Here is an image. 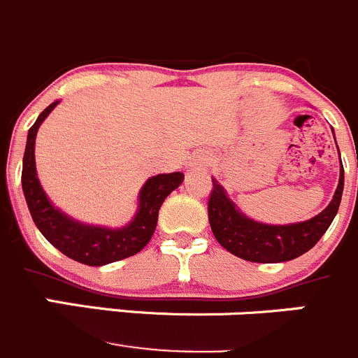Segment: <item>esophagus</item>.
I'll return each mask as SVG.
<instances>
[{"label":"esophagus","mask_w":358,"mask_h":358,"mask_svg":"<svg viewBox=\"0 0 358 358\" xmlns=\"http://www.w3.org/2000/svg\"><path fill=\"white\" fill-rule=\"evenodd\" d=\"M206 168H208V159H206V155H203V154L194 155V157L190 159L189 166H187V169H189L190 173L206 171Z\"/></svg>","instance_id":"esophagus-1"}]
</instances>
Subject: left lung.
<instances>
[{"label": "left lung", "instance_id": "8db88e82", "mask_svg": "<svg viewBox=\"0 0 358 358\" xmlns=\"http://www.w3.org/2000/svg\"><path fill=\"white\" fill-rule=\"evenodd\" d=\"M211 180H213V190L208 201V218L217 241L239 259L250 262L275 264L297 259L313 248L318 239L325 234L339 210L343 189H345V169L341 164L338 189L324 211L315 215L310 220L285 225L264 224L246 217L227 196L224 187L215 178Z\"/></svg>", "mask_w": 358, "mask_h": 358}]
</instances>
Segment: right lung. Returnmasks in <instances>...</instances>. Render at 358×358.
<instances>
[{
	"label": "right lung",
	"instance_id": "add662e5",
	"mask_svg": "<svg viewBox=\"0 0 358 358\" xmlns=\"http://www.w3.org/2000/svg\"><path fill=\"white\" fill-rule=\"evenodd\" d=\"M61 101H54L38 115L27 133L22 159V192L34 225L48 243L76 262L87 266H105L141 252L150 241L157 225L159 210L166 197L178 189L183 173H161L150 176L138 194V210L133 220L124 227H105L80 222L59 210L45 194L34 162V140L41 122Z\"/></svg>",
	"mask_w": 358,
	"mask_h": 358
}]
</instances>
